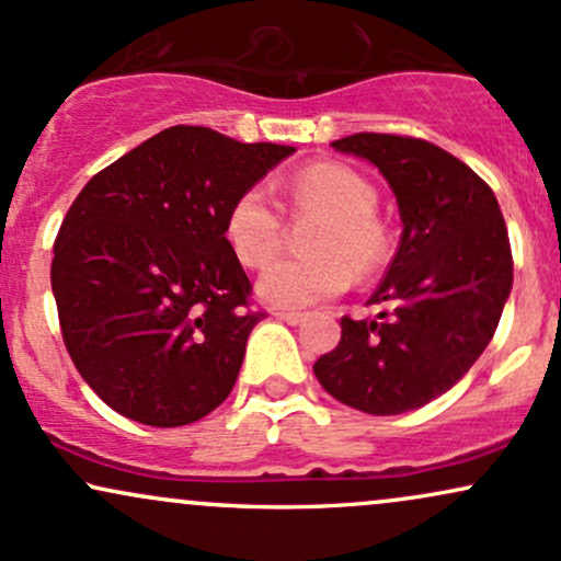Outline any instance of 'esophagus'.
Segmentation results:
<instances>
[{"label":"esophagus","mask_w":561,"mask_h":561,"mask_svg":"<svg viewBox=\"0 0 561 561\" xmlns=\"http://www.w3.org/2000/svg\"><path fill=\"white\" fill-rule=\"evenodd\" d=\"M276 319L279 321H287V324H300V321H306V313H300V311H276L274 313Z\"/></svg>","instance_id":"esophagus-1"}]
</instances>
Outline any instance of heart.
I'll list each match as a JSON object with an SVG mask.
<instances>
[{
  "label": "heart",
  "instance_id": "b5f03b06",
  "mask_svg": "<svg viewBox=\"0 0 561 561\" xmlns=\"http://www.w3.org/2000/svg\"><path fill=\"white\" fill-rule=\"evenodd\" d=\"M295 216L321 218L308 237V259L276 261L259 276V295L276 308H302L351 287L353 274L369 279L388 263L390 242L377 221V190L343 163H313L285 186ZM224 234L242 266H263L285 234L279 208L263 186H250L229 205Z\"/></svg>",
  "mask_w": 561,
  "mask_h": 561
}]
</instances>
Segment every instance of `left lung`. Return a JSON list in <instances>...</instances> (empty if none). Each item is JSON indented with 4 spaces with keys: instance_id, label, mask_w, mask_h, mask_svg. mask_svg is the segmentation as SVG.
<instances>
[{
    "instance_id": "8db88e82",
    "label": "left lung",
    "mask_w": 561,
    "mask_h": 561,
    "mask_svg": "<svg viewBox=\"0 0 561 561\" xmlns=\"http://www.w3.org/2000/svg\"><path fill=\"white\" fill-rule=\"evenodd\" d=\"M332 147L388 179L403 234L369 300L385 311L340 319L313 375L340 403L403 414L454 388L493 340L514 276L506 224L491 186L433 141L364 131Z\"/></svg>"
}]
</instances>
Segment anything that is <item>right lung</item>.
I'll return each mask as SVG.
<instances>
[{"label": "right lung", "instance_id": "add662e5", "mask_svg": "<svg viewBox=\"0 0 561 561\" xmlns=\"http://www.w3.org/2000/svg\"><path fill=\"white\" fill-rule=\"evenodd\" d=\"M295 147L171 126L102 169L55 240L66 347L113 411L182 427L227 401L250 332V285L224 221Z\"/></svg>", "mask_w": 561, "mask_h": 561}]
</instances>
